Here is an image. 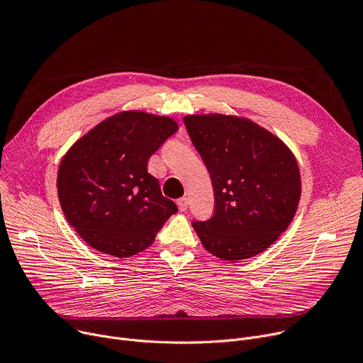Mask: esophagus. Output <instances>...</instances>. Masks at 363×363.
Wrapping results in <instances>:
<instances>
[{"label":"esophagus","instance_id":"34e87169","mask_svg":"<svg viewBox=\"0 0 363 363\" xmlns=\"http://www.w3.org/2000/svg\"><path fill=\"white\" fill-rule=\"evenodd\" d=\"M177 203H178L179 211H186L189 202H188V198H186V196H182V198H179V199L177 201Z\"/></svg>","mask_w":363,"mask_h":363}]
</instances>
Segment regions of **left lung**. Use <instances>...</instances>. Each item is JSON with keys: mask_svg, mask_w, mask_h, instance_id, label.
Masks as SVG:
<instances>
[{"mask_svg": "<svg viewBox=\"0 0 363 363\" xmlns=\"http://www.w3.org/2000/svg\"><path fill=\"white\" fill-rule=\"evenodd\" d=\"M184 123L214 189L213 217L192 221L202 245L228 262L264 251L297 210L300 174L293 153L247 119L192 115Z\"/></svg>", "mask_w": 363, "mask_h": 363, "instance_id": "1", "label": "left lung"}]
</instances>
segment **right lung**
I'll return each mask as SVG.
<instances>
[{"label": "right lung", "instance_id": "add662e5", "mask_svg": "<svg viewBox=\"0 0 363 363\" xmlns=\"http://www.w3.org/2000/svg\"><path fill=\"white\" fill-rule=\"evenodd\" d=\"M177 129L171 118L122 112L65 155L57 175L60 205L89 245L113 257L135 255L178 213L147 172L149 158Z\"/></svg>", "mask_w": 363, "mask_h": 363}]
</instances>
